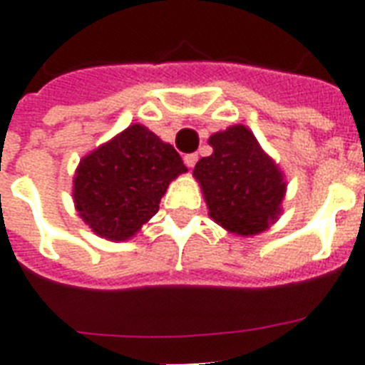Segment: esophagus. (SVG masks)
Returning <instances> with one entry per match:
<instances>
[{"instance_id":"1","label":"esophagus","mask_w":365,"mask_h":365,"mask_svg":"<svg viewBox=\"0 0 365 365\" xmlns=\"http://www.w3.org/2000/svg\"><path fill=\"white\" fill-rule=\"evenodd\" d=\"M197 160H199V155L197 153H189L183 157V163H185V166H189V168H193V166L197 165Z\"/></svg>"}]
</instances>
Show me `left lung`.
I'll list each match as a JSON object with an SVG mask.
<instances>
[{"label":"left lung","instance_id":"8db88e82","mask_svg":"<svg viewBox=\"0 0 365 365\" xmlns=\"http://www.w3.org/2000/svg\"><path fill=\"white\" fill-rule=\"evenodd\" d=\"M214 153L195 165L208 214L235 235L252 237L269 229L282 212L286 182L277 163L244 125L229 126L208 140Z\"/></svg>","mask_w":365,"mask_h":365}]
</instances>
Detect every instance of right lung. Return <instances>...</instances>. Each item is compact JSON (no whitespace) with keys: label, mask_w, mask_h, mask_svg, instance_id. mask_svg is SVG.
I'll return each mask as SVG.
<instances>
[{"label":"right lung","mask_w":365,"mask_h":365,"mask_svg":"<svg viewBox=\"0 0 365 365\" xmlns=\"http://www.w3.org/2000/svg\"><path fill=\"white\" fill-rule=\"evenodd\" d=\"M187 172L170 143L143 125H130L83 157L73 178V202L94 233L126 240L159 210L172 180Z\"/></svg>","instance_id":"add662e5"}]
</instances>
